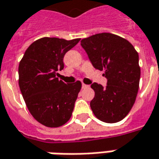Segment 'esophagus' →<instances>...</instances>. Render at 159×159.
<instances>
[{
	"instance_id": "obj_1",
	"label": "esophagus",
	"mask_w": 159,
	"mask_h": 159,
	"mask_svg": "<svg viewBox=\"0 0 159 159\" xmlns=\"http://www.w3.org/2000/svg\"><path fill=\"white\" fill-rule=\"evenodd\" d=\"M88 87H89V85H87V84H82V88L83 89H86V88H88Z\"/></svg>"
}]
</instances>
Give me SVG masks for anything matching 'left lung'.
<instances>
[{
    "mask_svg": "<svg viewBox=\"0 0 159 159\" xmlns=\"http://www.w3.org/2000/svg\"><path fill=\"white\" fill-rule=\"evenodd\" d=\"M95 69L104 70L106 87L94 83L95 97L90 102L94 115L113 124L128 115L139 88V54L126 39L111 33L93 34L81 41Z\"/></svg>",
    "mask_w": 159,
    "mask_h": 159,
    "instance_id": "obj_1",
    "label": "left lung"
}]
</instances>
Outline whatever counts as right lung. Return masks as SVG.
<instances>
[{"label": "right lung", "mask_w": 159, "mask_h": 159, "mask_svg": "<svg viewBox=\"0 0 159 159\" xmlns=\"http://www.w3.org/2000/svg\"><path fill=\"white\" fill-rule=\"evenodd\" d=\"M79 41L38 39L27 48L19 63L21 95L31 115L44 126L60 127L71 117L82 84H66L57 76L64 68V55Z\"/></svg>", "instance_id": "1"}]
</instances>
